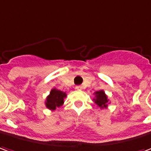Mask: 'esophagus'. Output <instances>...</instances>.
<instances>
[{"mask_svg":"<svg viewBox=\"0 0 151 151\" xmlns=\"http://www.w3.org/2000/svg\"><path fill=\"white\" fill-rule=\"evenodd\" d=\"M76 89H77V90H82L83 89V86H81V85L76 86Z\"/></svg>","mask_w":151,"mask_h":151,"instance_id":"1","label":"esophagus"}]
</instances>
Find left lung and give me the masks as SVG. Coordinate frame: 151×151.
<instances>
[{"label":"left lung","instance_id":"obj_1","mask_svg":"<svg viewBox=\"0 0 151 151\" xmlns=\"http://www.w3.org/2000/svg\"><path fill=\"white\" fill-rule=\"evenodd\" d=\"M95 99H93V101L96 104H97L101 109L104 108H107L108 103H109V100H108L107 96L105 95V93L103 90H100L97 92H95Z\"/></svg>","mask_w":151,"mask_h":151}]
</instances>
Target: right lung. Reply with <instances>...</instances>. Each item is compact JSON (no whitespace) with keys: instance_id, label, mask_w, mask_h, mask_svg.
I'll use <instances>...</instances> for the list:
<instances>
[{"instance_id":"right-lung-1","label":"right lung","mask_w":151,"mask_h":151,"mask_svg":"<svg viewBox=\"0 0 151 151\" xmlns=\"http://www.w3.org/2000/svg\"><path fill=\"white\" fill-rule=\"evenodd\" d=\"M67 96L66 92H63L56 88L51 89L50 95L47 97L45 102L47 109L50 110H55L56 108L60 107L64 103V98Z\"/></svg>"}]
</instances>
